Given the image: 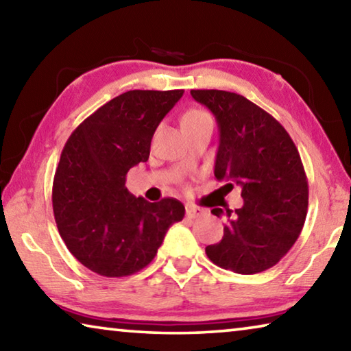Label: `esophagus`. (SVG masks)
<instances>
[{
  "label": "esophagus",
  "mask_w": 351,
  "mask_h": 351,
  "mask_svg": "<svg viewBox=\"0 0 351 351\" xmlns=\"http://www.w3.org/2000/svg\"><path fill=\"white\" fill-rule=\"evenodd\" d=\"M204 213V210L201 209V207H197V206H186V215L189 218H198Z\"/></svg>",
  "instance_id": "esophagus-1"
}]
</instances>
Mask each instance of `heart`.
Instances as JSON below:
<instances>
[{"instance_id":"obj_1","label":"heart","mask_w":351,"mask_h":351,"mask_svg":"<svg viewBox=\"0 0 351 351\" xmlns=\"http://www.w3.org/2000/svg\"><path fill=\"white\" fill-rule=\"evenodd\" d=\"M206 117H210V116L203 110H190L182 117V125H184V123H189V122L201 121V119H206Z\"/></svg>"}]
</instances>
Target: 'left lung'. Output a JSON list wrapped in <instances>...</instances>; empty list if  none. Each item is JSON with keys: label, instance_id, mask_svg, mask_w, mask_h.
I'll return each instance as SVG.
<instances>
[{"label": "left lung", "instance_id": "8db88e82", "mask_svg": "<svg viewBox=\"0 0 351 351\" xmlns=\"http://www.w3.org/2000/svg\"><path fill=\"white\" fill-rule=\"evenodd\" d=\"M217 119L219 190L241 189L240 209H212L226 217L223 240L206 247L212 263L237 274L277 265L299 239L308 209V182L293 139L280 122L240 94L192 90Z\"/></svg>", "mask_w": 351, "mask_h": 351}]
</instances>
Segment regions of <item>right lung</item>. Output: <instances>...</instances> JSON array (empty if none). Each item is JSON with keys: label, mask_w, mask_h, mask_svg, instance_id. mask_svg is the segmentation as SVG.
<instances>
[{"label": "right lung", "mask_w": 351, "mask_h": 351, "mask_svg": "<svg viewBox=\"0 0 351 351\" xmlns=\"http://www.w3.org/2000/svg\"><path fill=\"white\" fill-rule=\"evenodd\" d=\"M182 94L123 93L86 117L63 147L52 186L56 223L69 252L99 276L144 269L184 218L181 201L148 203L125 187L128 170L148 161L159 122Z\"/></svg>", "instance_id": "1"}]
</instances>
